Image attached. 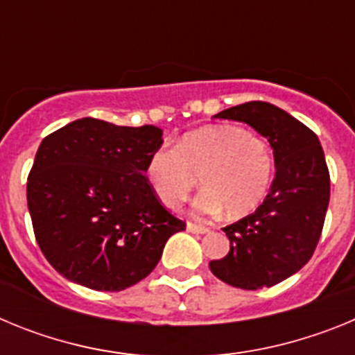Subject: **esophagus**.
Listing matches in <instances>:
<instances>
[{"mask_svg":"<svg viewBox=\"0 0 355 355\" xmlns=\"http://www.w3.org/2000/svg\"><path fill=\"white\" fill-rule=\"evenodd\" d=\"M187 229L190 233H197V234H208L211 229L206 227V225H200V224H193V222H188Z\"/></svg>","mask_w":355,"mask_h":355,"instance_id":"esophagus-1","label":"esophagus"}]
</instances>
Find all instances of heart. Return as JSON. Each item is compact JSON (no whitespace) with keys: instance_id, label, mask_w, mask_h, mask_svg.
Here are the masks:
<instances>
[{"instance_id":"heart-1","label":"heart","mask_w":355,"mask_h":355,"mask_svg":"<svg viewBox=\"0 0 355 355\" xmlns=\"http://www.w3.org/2000/svg\"><path fill=\"white\" fill-rule=\"evenodd\" d=\"M146 175L162 205L175 209L197 184L205 190L193 202L199 215L240 218L263 202L274 178L270 146L243 128L205 126L183 135L174 149L159 147L149 156Z\"/></svg>"}]
</instances>
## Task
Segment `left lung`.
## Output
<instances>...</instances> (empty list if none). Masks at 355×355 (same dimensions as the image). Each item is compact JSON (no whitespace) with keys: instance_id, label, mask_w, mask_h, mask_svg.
<instances>
[{"instance_id":"1","label":"left lung","mask_w":355,"mask_h":355,"mask_svg":"<svg viewBox=\"0 0 355 355\" xmlns=\"http://www.w3.org/2000/svg\"><path fill=\"white\" fill-rule=\"evenodd\" d=\"M215 117L245 122L265 137L275 178L256 211L222 229L229 252L209 261V270L241 290L270 288L297 274L316 249L331 196L324 149L309 128L270 103H243Z\"/></svg>"}]
</instances>
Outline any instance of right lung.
Instances as JSON below:
<instances>
[{"instance_id": "1", "label": "right lung", "mask_w": 355, "mask_h": 355, "mask_svg": "<svg viewBox=\"0 0 355 355\" xmlns=\"http://www.w3.org/2000/svg\"><path fill=\"white\" fill-rule=\"evenodd\" d=\"M162 135L156 126L85 117L40 142L28 209L37 243L58 274L90 290H126L155 270L168 238L184 231L146 178Z\"/></svg>"}]
</instances>
